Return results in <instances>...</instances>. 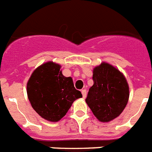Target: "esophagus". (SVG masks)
<instances>
[{
	"label": "esophagus",
	"instance_id": "esophagus-1",
	"mask_svg": "<svg viewBox=\"0 0 152 152\" xmlns=\"http://www.w3.org/2000/svg\"><path fill=\"white\" fill-rule=\"evenodd\" d=\"M82 94L83 98H86V89H82Z\"/></svg>",
	"mask_w": 152,
	"mask_h": 152
}]
</instances>
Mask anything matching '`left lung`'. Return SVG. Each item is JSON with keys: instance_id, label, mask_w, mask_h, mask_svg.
I'll return each mask as SVG.
<instances>
[{"instance_id": "left-lung-1", "label": "left lung", "mask_w": 152, "mask_h": 152, "mask_svg": "<svg viewBox=\"0 0 152 152\" xmlns=\"http://www.w3.org/2000/svg\"><path fill=\"white\" fill-rule=\"evenodd\" d=\"M93 80L86 103L100 122L111 121L122 112L128 103L126 79L115 67L103 63L93 70Z\"/></svg>"}]
</instances>
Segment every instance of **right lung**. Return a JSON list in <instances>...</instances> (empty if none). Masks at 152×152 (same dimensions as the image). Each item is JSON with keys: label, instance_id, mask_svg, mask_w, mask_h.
Returning a JSON list of instances; mask_svg holds the SVG:
<instances>
[{"label": "right lung", "instance_id": "obj_1", "mask_svg": "<svg viewBox=\"0 0 152 152\" xmlns=\"http://www.w3.org/2000/svg\"><path fill=\"white\" fill-rule=\"evenodd\" d=\"M31 106L43 118L58 122L66 115L73 102L82 97L70 77H64L59 64L48 62L33 72L27 83Z\"/></svg>", "mask_w": 152, "mask_h": 152}]
</instances>
